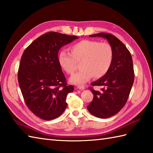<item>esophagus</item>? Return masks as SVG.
I'll return each instance as SVG.
<instances>
[{"instance_id":"34e87169","label":"esophagus","mask_w":153,"mask_h":153,"mask_svg":"<svg viewBox=\"0 0 153 153\" xmlns=\"http://www.w3.org/2000/svg\"><path fill=\"white\" fill-rule=\"evenodd\" d=\"M76 88L77 89H79V90H84L85 89V87L82 86V85H79V86H77Z\"/></svg>"}]
</instances>
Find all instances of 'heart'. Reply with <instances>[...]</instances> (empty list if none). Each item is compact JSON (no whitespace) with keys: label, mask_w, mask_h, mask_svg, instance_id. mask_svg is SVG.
<instances>
[{"label":"heart","mask_w":153,"mask_h":153,"mask_svg":"<svg viewBox=\"0 0 153 153\" xmlns=\"http://www.w3.org/2000/svg\"><path fill=\"white\" fill-rule=\"evenodd\" d=\"M70 54L61 51L58 62L65 72L72 74L80 63L81 70L73 75L70 82L76 85L83 84L92 77L99 79L109 71L114 60V50L108 43L95 40H83L70 47Z\"/></svg>","instance_id":"1"}]
</instances>
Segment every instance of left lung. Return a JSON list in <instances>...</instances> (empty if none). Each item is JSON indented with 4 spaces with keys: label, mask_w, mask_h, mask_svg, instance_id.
<instances>
[{
    "label": "left lung",
    "mask_w": 153,
    "mask_h": 153,
    "mask_svg": "<svg viewBox=\"0 0 153 153\" xmlns=\"http://www.w3.org/2000/svg\"><path fill=\"white\" fill-rule=\"evenodd\" d=\"M89 37L106 39L114 50V60L109 71L105 76L91 83L102 88L99 91L90 87L94 97L87 106V110L93 116L100 118H110L124 106L130 93L134 82L131 55L124 44L111 34L99 33Z\"/></svg>",
    "instance_id": "left-lung-1"
}]
</instances>
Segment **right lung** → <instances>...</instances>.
<instances>
[{
	"label": "right lung",
	"mask_w": 153,
	"mask_h": 153,
	"mask_svg": "<svg viewBox=\"0 0 153 153\" xmlns=\"http://www.w3.org/2000/svg\"><path fill=\"white\" fill-rule=\"evenodd\" d=\"M78 37L57 32L42 35L23 53L18 83L25 102L35 115L45 120L58 118L66 109L67 95L74 91L58 62L62 47Z\"/></svg>",
	"instance_id": "1"
}]
</instances>
